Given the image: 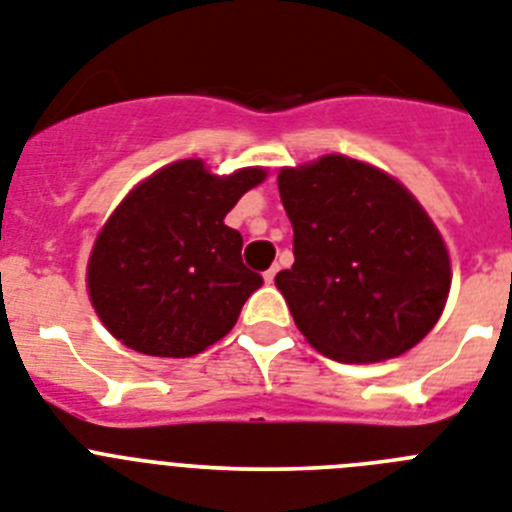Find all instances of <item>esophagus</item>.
I'll return each instance as SVG.
<instances>
[{
  "instance_id": "obj_1",
  "label": "esophagus",
  "mask_w": 512,
  "mask_h": 512,
  "mask_svg": "<svg viewBox=\"0 0 512 512\" xmlns=\"http://www.w3.org/2000/svg\"><path fill=\"white\" fill-rule=\"evenodd\" d=\"M276 273H278V265H273V268H270V270H265V283H273V281H276Z\"/></svg>"
}]
</instances>
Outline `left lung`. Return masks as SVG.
<instances>
[{"instance_id":"8db88e82","label":"left lung","mask_w":512,"mask_h":512,"mask_svg":"<svg viewBox=\"0 0 512 512\" xmlns=\"http://www.w3.org/2000/svg\"><path fill=\"white\" fill-rule=\"evenodd\" d=\"M294 265L276 286L296 328L346 364L393 359L440 320L450 257L432 218L385 171L346 156L281 169Z\"/></svg>"}]
</instances>
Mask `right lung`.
Listing matches in <instances>:
<instances>
[{
    "mask_svg": "<svg viewBox=\"0 0 512 512\" xmlns=\"http://www.w3.org/2000/svg\"><path fill=\"white\" fill-rule=\"evenodd\" d=\"M265 169L216 176L200 158L169 163L111 213L88 260V294L111 336L148 356L184 359L221 341L263 286L223 218Z\"/></svg>",
    "mask_w": 512,
    "mask_h": 512,
    "instance_id": "obj_1",
    "label": "right lung"
}]
</instances>
